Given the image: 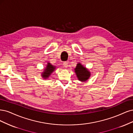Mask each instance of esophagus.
I'll return each mask as SVG.
<instances>
[{
	"instance_id": "esophagus-1",
	"label": "esophagus",
	"mask_w": 133,
	"mask_h": 133,
	"mask_svg": "<svg viewBox=\"0 0 133 133\" xmlns=\"http://www.w3.org/2000/svg\"><path fill=\"white\" fill-rule=\"evenodd\" d=\"M63 65L65 68H67L68 67V63L67 62H65L63 63Z\"/></svg>"
}]
</instances>
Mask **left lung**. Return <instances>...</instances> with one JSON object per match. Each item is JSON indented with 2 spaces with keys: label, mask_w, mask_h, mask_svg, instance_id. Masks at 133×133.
Segmentation results:
<instances>
[{
  "label": "left lung",
  "mask_w": 133,
  "mask_h": 133,
  "mask_svg": "<svg viewBox=\"0 0 133 133\" xmlns=\"http://www.w3.org/2000/svg\"><path fill=\"white\" fill-rule=\"evenodd\" d=\"M74 71L76 73L77 77L81 82H85L91 77V72L81 63L77 64Z\"/></svg>",
  "instance_id": "left-lung-1"
}]
</instances>
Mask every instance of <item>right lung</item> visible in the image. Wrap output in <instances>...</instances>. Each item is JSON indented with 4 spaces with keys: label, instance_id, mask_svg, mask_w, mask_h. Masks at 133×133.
I'll return each instance as SVG.
<instances>
[{
    "label": "right lung",
    "instance_id": "obj_1",
    "mask_svg": "<svg viewBox=\"0 0 133 133\" xmlns=\"http://www.w3.org/2000/svg\"><path fill=\"white\" fill-rule=\"evenodd\" d=\"M56 68V67L52 65L50 62H48L46 67L44 68V71L41 72V77L44 79H48Z\"/></svg>",
    "mask_w": 133,
    "mask_h": 133
}]
</instances>
